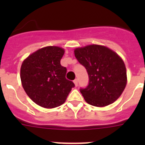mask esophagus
<instances>
[{
    "label": "esophagus",
    "mask_w": 145,
    "mask_h": 145,
    "mask_svg": "<svg viewBox=\"0 0 145 145\" xmlns=\"http://www.w3.org/2000/svg\"><path fill=\"white\" fill-rule=\"evenodd\" d=\"M73 82H74V84H75V86H78V79H75Z\"/></svg>",
    "instance_id": "34e87169"
}]
</instances>
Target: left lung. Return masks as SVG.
Instances as JSON below:
<instances>
[{"mask_svg":"<svg viewBox=\"0 0 145 145\" xmlns=\"http://www.w3.org/2000/svg\"><path fill=\"white\" fill-rule=\"evenodd\" d=\"M74 53L88 75V85L80 89L86 102L95 107H105L117 100L127 83L122 59L112 50L100 45L77 48Z\"/></svg>","mask_w":145,"mask_h":145,"instance_id":"left-lung-1","label":"left lung"}]
</instances>
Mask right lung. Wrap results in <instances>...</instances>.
Masks as SVG:
<instances>
[{"label":"right lung","mask_w":145,"mask_h":145,"mask_svg":"<svg viewBox=\"0 0 145 145\" xmlns=\"http://www.w3.org/2000/svg\"><path fill=\"white\" fill-rule=\"evenodd\" d=\"M65 50L58 46L38 49L23 61L20 78L28 97L38 105L54 108L65 103L75 84L66 79L60 64Z\"/></svg>","instance_id":"1"}]
</instances>
